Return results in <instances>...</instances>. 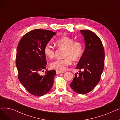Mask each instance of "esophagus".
<instances>
[{
	"mask_svg": "<svg viewBox=\"0 0 120 120\" xmlns=\"http://www.w3.org/2000/svg\"><path fill=\"white\" fill-rule=\"evenodd\" d=\"M56 73L57 74H60V73H65V71H56Z\"/></svg>",
	"mask_w": 120,
	"mask_h": 120,
	"instance_id": "1",
	"label": "esophagus"
}]
</instances>
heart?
<instances>
[{
    "label": "heart",
    "instance_id": "heart-1",
    "mask_svg": "<svg viewBox=\"0 0 120 120\" xmlns=\"http://www.w3.org/2000/svg\"><path fill=\"white\" fill-rule=\"evenodd\" d=\"M55 44L58 48L65 49L64 59H56L50 63V67L57 71H64L72 63L73 61L79 60L84 52L82 42L75 41L71 37L63 36L56 40ZM45 55L50 59L53 58L55 55L54 48L49 43L46 44L44 48Z\"/></svg>",
    "mask_w": 120,
    "mask_h": 120
}]
</instances>
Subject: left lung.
Segmentation results:
<instances>
[{
	"instance_id": "8db88e82",
	"label": "left lung",
	"mask_w": 120,
	"mask_h": 120,
	"mask_svg": "<svg viewBox=\"0 0 120 120\" xmlns=\"http://www.w3.org/2000/svg\"><path fill=\"white\" fill-rule=\"evenodd\" d=\"M86 44L85 51L76 68L79 69L70 86L76 93L91 91L99 82L104 67L105 52L100 38L90 30H81Z\"/></svg>"
}]
</instances>
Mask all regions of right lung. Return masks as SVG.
Listing matches in <instances>:
<instances>
[{
    "mask_svg": "<svg viewBox=\"0 0 120 120\" xmlns=\"http://www.w3.org/2000/svg\"><path fill=\"white\" fill-rule=\"evenodd\" d=\"M55 34L51 30L35 29L23 35L18 43L15 61L18 79L34 96L45 95L53 86L55 71L46 70L44 76L39 72L46 68L44 47Z\"/></svg>",
    "mask_w": 120,
    "mask_h": 120,
    "instance_id": "add662e5",
    "label": "right lung"
}]
</instances>
